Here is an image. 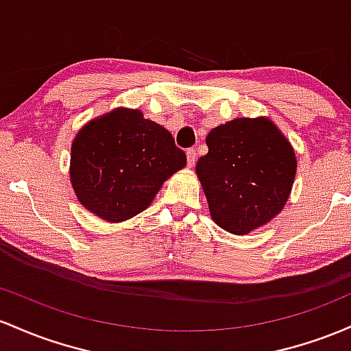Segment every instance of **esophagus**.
<instances>
[{"mask_svg": "<svg viewBox=\"0 0 351 351\" xmlns=\"http://www.w3.org/2000/svg\"><path fill=\"white\" fill-rule=\"evenodd\" d=\"M187 164L191 165V167H194L195 165V160H197V152H195V149L192 147V149H187Z\"/></svg>", "mask_w": 351, "mask_h": 351, "instance_id": "1", "label": "esophagus"}]
</instances>
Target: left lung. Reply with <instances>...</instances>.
<instances>
[{"mask_svg":"<svg viewBox=\"0 0 351 351\" xmlns=\"http://www.w3.org/2000/svg\"><path fill=\"white\" fill-rule=\"evenodd\" d=\"M195 165L210 217L247 235L277 217L297 174L292 144L269 117H237L212 129Z\"/></svg>","mask_w":351,"mask_h":351,"instance_id":"left-lung-1","label":"left lung"}]
</instances>
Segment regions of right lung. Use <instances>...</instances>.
Instances as JSON below:
<instances>
[{
  "instance_id": "obj_1",
  "label": "right lung",
  "mask_w": 351,
  "mask_h": 351,
  "mask_svg": "<svg viewBox=\"0 0 351 351\" xmlns=\"http://www.w3.org/2000/svg\"><path fill=\"white\" fill-rule=\"evenodd\" d=\"M186 164L167 129L145 119L139 109L116 108L76 134L69 177L82 207L117 223L145 210L165 180Z\"/></svg>"
}]
</instances>
